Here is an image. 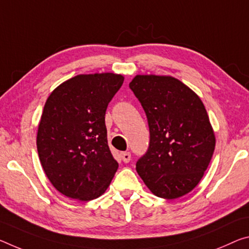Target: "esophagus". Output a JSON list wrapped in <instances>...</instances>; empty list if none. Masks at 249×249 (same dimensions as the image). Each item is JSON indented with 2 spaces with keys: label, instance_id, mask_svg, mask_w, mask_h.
Masks as SVG:
<instances>
[{
  "label": "esophagus",
  "instance_id": "34e87169",
  "mask_svg": "<svg viewBox=\"0 0 249 249\" xmlns=\"http://www.w3.org/2000/svg\"><path fill=\"white\" fill-rule=\"evenodd\" d=\"M121 157H122V160H123L124 163H128V161L131 160V153H129V152H122Z\"/></svg>",
  "mask_w": 249,
  "mask_h": 249
}]
</instances>
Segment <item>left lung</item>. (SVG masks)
<instances>
[{"label": "left lung", "mask_w": 249, "mask_h": 249, "mask_svg": "<svg viewBox=\"0 0 249 249\" xmlns=\"http://www.w3.org/2000/svg\"><path fill=\"white\" fill-rule=\"evenodd\" d=\"M129 89L147 117L148 148L136 171L153 194L178 198L202 179L215 149V135L200 98L171 76L136 75Z\"/></svg>", "instance_id": "1"}]
</instances>
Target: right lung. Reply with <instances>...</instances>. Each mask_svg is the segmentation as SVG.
<instances>
[{
  "instance_id": "1",
  "label": "right lung",
  "mask_w": 249,
  "mask_h": 249,
  "mask_svg": "<svg viewBox=\"0 0 249 249\" xmlns=\"http://www.w3.org/2000/svg\"><path fill=\"white\" fill-rule=\"evenodd\" d=\"M123 82L113 73L77 75L47 98L36 137L39 160L53 186L70 198H97L115 175L105 113Z\"/></svg>"
}]
</instances>
